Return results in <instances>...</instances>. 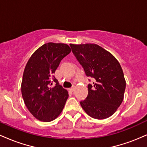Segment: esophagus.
<instances>
[{
    "label": "esophagus",
    "mask_w": 147,
    "mask_h": 147,
    "mask_svg": "<svg viewBox=\"0 0 147 147\" xmlns=\"http://www.w3.org/2000/svg\"><path fill=\"white\" fill-rule=\"evenodd\" d=\"M75 86H72V87H71L70 88V91H74V90H75Z\"/></svg>",
    "instance_id": "34e87169"
}]
</instances>
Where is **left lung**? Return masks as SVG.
Wrapping results in <instances>:
<instances>
[{"label": "left lung", "mask_w": 147, "mask_h": 147, "mask_svg": "<svg viewBox=\"0 0 147 147\" xmlns=\"http://www.w3.org/2000/svg\"><path fill=\"white\" fill-rule=\"evenodd\" d=\"M70 45L86 75L95 79L93 85L88 86L86 99L80 102L82 109L95 119L111 117L122 104L126 88L119 61L111 52L95 43Z\"/></svg>", "instance_id": "8db88e82"}]
</instances>
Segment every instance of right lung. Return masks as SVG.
<instances>
[{
  "label": "right lung",
  "instance_id": "add662e5",
  "mask_svg": "<svg viewBox=\"0 0 147 147\" xmlns=\"http://www.w3.org/2000/svg\"><path fill=\"white\" fill-rule=\"evenodd\" d=\"M70 52V46L65 43H45L34 52L25 65L22 97L28 110L38 120L51 122L63 111L68 92L53 74L61 61ZM53 81L56 85L52 87Z\"/></svg>",
  "mask_w": 147,
  "mask_h": 147
}]
</instances>
